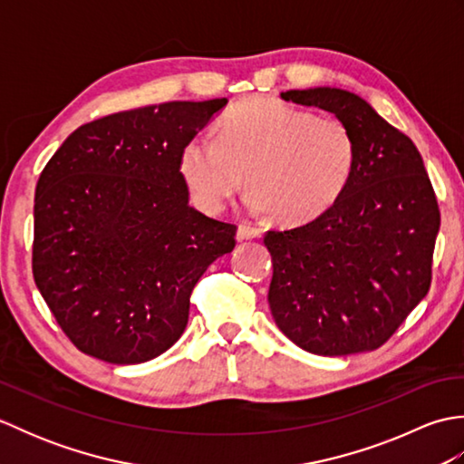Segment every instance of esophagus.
I'll use <instances>...</instances> for the list:
<instances>
[{
    "instance_id": "esophagus-1",
    "label": "esophagus",
    "mask_w": 464,
    "mask_h": 464,
    "mask_svg": "<svg viewBox=\"0 0 464 464\" xmlns=\"http://www.w3.org/2000/svg\"><path fill=\"white\" fill-rule=\"evenodd\" d=\"M261 237V229L257 227H253L249 223H241L239 229H237V239L239 241H247V239H257Z\"/></svg>"
}]
</instances>
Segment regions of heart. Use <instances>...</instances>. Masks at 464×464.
<instances>
[{
  "mask_svg": "<svg viewBox=\"0 0 464 464\" xmlns=\"http://www.w3.org/2000/svg\"><path fill=\"white\" fill-rule=\"evenodd\" d=\"M354 165L357 141L347 123L273 97L235 103L217 123L215 140L195 135L179 153L183 185L203 213H223L247 175V205L285 225L329 211Z\"/></svg>",
  "mask_w": 464,
  "mask_h": 464,
  "instance_id": "b5f03b06",
  "label": "heart"
}]
</instances>
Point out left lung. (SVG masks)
Segmentation results:
<instances>
[{"label": "left lung", "instance_id": "8db88e82", "mask_svg": "<svg viewBox=\"0 0 464 464\" xmlns=\"http://www.w3.org/2000/svg\"><path fill=\"white\" fill-rule=\"evenodd\" d=\"M281 97L347 123L357 165L329 211L295 229L265 233L273 319L313 354L374 351L429 293L440 227L435 189L415 143L362 97L337 87Z\"/></svg>", "mask_w": 464, "mask_h": 464}]
</instances>
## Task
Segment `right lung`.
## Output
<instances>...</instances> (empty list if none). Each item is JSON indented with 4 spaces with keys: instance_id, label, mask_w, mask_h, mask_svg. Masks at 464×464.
Here are the masks:
<instances>
[{
    "instance_id": "obj_1",
    "label": "right lung",
    "mask_w": 464,
    "mask_h": 464,
    "mask_svg": "<svg viewBox=\"0 0 464 464\" xmlns=\"http://www.w3.org/2000/svg\"><path fill=\"white\" fill-rule=\"evenodd\" d=\"M227 105L169 102L85 123L35 187L32 269L77 349L113 364L160 357L181 337L191 291L235 247L237 227L189 205L181 147Z\"/></svg>"
}]
</instances>
